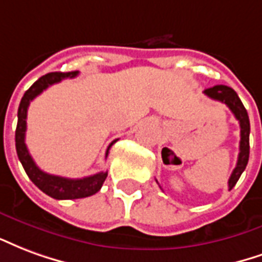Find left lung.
<instances>
[{"instance_id": "1", "label": "left lung", "mask_w": 262, "mask_h": 262, "mask_svg": "<svg viewBox=\"0 0 262 262\" xmlns=\"http://www.w3.org/2000/svg\"><path fill=\"white\" fill-rule=\"evenodd\" d=\"M204 93L208 97H211L213 100H219V102L225 103L230 112L234 114V117L240 124V146H238V158L237 165L234 167L230 179H229V190H232L233 187L236 186V183L240 179V176L246 169V166L249 163L250 156V120L247 110L244 108L243 103L237 96V93L233 91L232 88L226 86V85H216V86L208 88L204 91Z\"/></svg>"}]
</instances>
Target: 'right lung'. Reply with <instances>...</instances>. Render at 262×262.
Segmentation results:
<instances>
[{"mask_svg": "<svg viewBox=\"0 0 262 262\" xmlns=\"http://www.w3.org/2000/svg\"><path fill=\"white\" fill-rule=\"evenodd\" d=\"M76 75H78V71L46 74L25 92L18 108V125H16V131H15V145H16V154H18L19 160L24 166L26 174L33 181L34 186H37L41 191L55 200H76V198L93 195L102 188L103 183L107 177V171H99L96 174L83 177V179H67V177H60V176L49 174L37 167V165L34 163V160L30 156L28 146L25 144L26 117H28V107H29L30 102L51 85L61 82L66 78H74ZM116 141H113L112 144L108 145L107 150H106V158L108 155V149L112 148V145Z\"/></svg>", "mask_w": 262, "mask_h": 262, "instance_id": "obj_1", "label": "right lung"}]
</instances>
